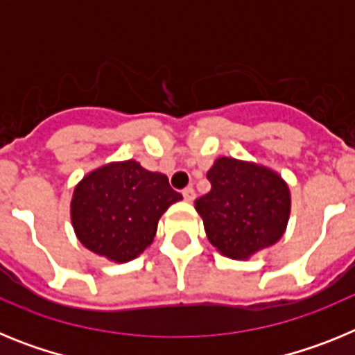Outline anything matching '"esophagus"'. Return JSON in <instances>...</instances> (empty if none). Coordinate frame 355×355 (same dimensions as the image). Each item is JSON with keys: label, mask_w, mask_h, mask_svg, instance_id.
I'll return each mask as SVG.
<instances>
[{"label": "esophagus", "mask_w": 355, "mask_h": 355, "mask_svg": "<svg viewBox=\"0 0 355 355\" xmlns=\"http://www.w3.org/2000/svg\"><path fill=\"white\" fill-rule=\"evenodd\" d=\"M183 197L187 202H192L193 199H196V190H193V187H187L183 190Z\"/></svg>", "instance_id": "34e87169"}]
</instances>
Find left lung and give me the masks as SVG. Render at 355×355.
<instances>
[{
	"label": "left lung",
	"instance_id": "obj_1",
	"mask_svg": "<svg viewBox=\"0 0 355 355\" xmlns=\"http://www.w3.org/2000/svg\"><path fill=\"white\" fill-rule=\"evenodd\" d=\"M206 178L211 190L196 200V209L218 252L231 259H249L283 236L291 199L277 172L222 156Z\"/></svg>",
	"mask_w": 355,
	"mask_h": 355
}]
</instances>
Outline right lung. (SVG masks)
<instances>
[{"label":"right lung","instance_id":"add662e5","mask_svg":"<svg viewBox=\"0 0 355 355\" xmlns=\"http://www.w3.org/2000/svg\"><path fill=\"white\" fill-rule=\"evenodd\" d=\"M181 199L165 174L146 171L135 159L108 163L74 188L72 227L94 254L126 263L153 243L159 216Z\"/></svg>","mask_w":355,"mask_h":355}]
</instances>
